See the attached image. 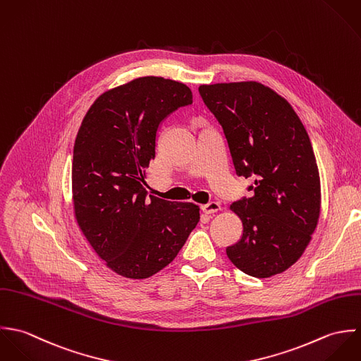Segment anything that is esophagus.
Segmentation results:
<instances>
[{
  "mask_svg": "<svg viewBox=\"0 0 361 361\" xmlns=\"http://www.w3.org/2000/svg\"><path fill=\"white\" fill-rule=\"evenodd\" d=\"M201 209H202V212L207 214V215L216 214L217 211H220V204H217V202H209V204H207V205H202Z\"/></svg>",
  "mask_w": 361,
  "mask_h": 361,
  "instance_id": "34e87169",
  "label": "esophagus"
}]
</instances>
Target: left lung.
<instances>
[{
	"label": "left lung",
	"instance_id": "obj_1",
	"mask_svg": "<svg viewBox=\"0 0 361 361\" xmlns=\"http://www.w3.org/2000/svg\"><path fill=\"white\" fill-rule=\"evenodd\" d=\"M223 127L235 173L254 177L251 198L230 209L243 223L226 248L244 274L271 278L304 254L321 212V180L310 137L288 100L255 80L201 85Z\"/></svg>",
	"mask_w": 361,
	"mask_h": 361
}]
</instances>
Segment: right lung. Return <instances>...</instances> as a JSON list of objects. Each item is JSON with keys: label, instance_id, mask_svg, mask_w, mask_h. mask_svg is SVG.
Instances as JSON below:
<instances>
[{"label": "right lung", "instance_id": "add662e5", "mask_svg": "<svg viewBox=\"0 0 361 361\" xmlns=\"http://www.w3.org/2000/svg\"><path fill=\"white\" fill-rule=\"evenodd\" d=\"M192 103L191 89L140 76L103 92L79 127L73 216L94 252L120 276L146 279L167 267L200 221V207L147 195L160 121Z\"/></svg>", "mask_w": 361, "mask_h": 361}]
</instances>
